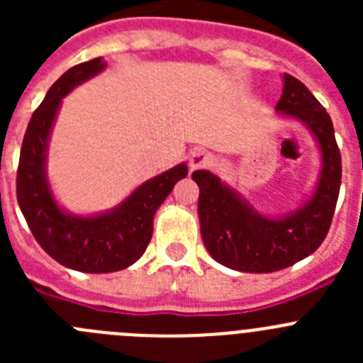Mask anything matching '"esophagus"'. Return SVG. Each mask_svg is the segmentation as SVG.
<instances>
[{
  "mask_svg": "<svg viewBox=\"0 0 363 363\" xmlns=\"http://www.w3.org/2000/svg\"><path fill=\"white\" fill-rule=\"evenodd\" d=\"M213 163V158H211L209 152H205V150L198 149L191 154V158H189V169L191 171H198V169H205V167H209Z\"/></svg>",
  "mask_w": 363,
  "mask_h": 363,
  "instance_id": "34e87169",
  "label": "esophagus"
}]
</instances>
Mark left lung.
<instances>
[{
    "instance_id": "1",
    "label": "left lung",
    "mask_w": 363,
    "mask_h": 363,
    "mask_svg": "<svg viewBox=\"0 0 363 363\" xmlns=\"http://www.w3.org/2000/svg\"><path fill=\"white\" fill-rule=\"evenodd\" d=\"M277 111L306 125L322 152L313 196L296 211L269 218L213 172H192L200 187L198 216L203 245L218 264L240 272H274L313 255L325 240L338 201L342 158L331 116L291 74H284Z\"/></svg>"
}]
</instances>
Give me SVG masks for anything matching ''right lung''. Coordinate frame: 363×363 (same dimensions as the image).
Returning <instances> with one entry per match:
<instances>
[{
  "mask_svg": "<svg viewBox=\"0 0 363 363\" xmlns=\"http://www.w3.org/2000/svg\"><path fill=\"white\" fill-rule=\"evenodd\" d=\"M101 57L79 63L57 79L28 121L21 145L16 178V194L43 251L57 264L79 272H114L133 265L152 238V220L160 205L171 194L176 182L187 176L179 163L147 179L114 209L79 216L62 209L47 178V152L62 99L105 69Z\"/></svg>",
  "mask_w": 363,
  "mask_h": 363,
  "instance_id": "obj_1",
  "label": "right lung"
}]
</instances>
